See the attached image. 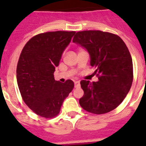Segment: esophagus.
Instances as JSON below:
<instances>
[{"instance_id": "1", "label": "esophagus", "mask_w": 146, "mask_h": 146, "mask_svg": "<svg viewBox=\"0 0 146 146\" xmlns=\"http://www.w3.org/2000/svg\"><path fill=\"white\" fill-rule=\"evenodd\" d=\"M74 86H75V88H80V82H75V83H74Z\"/></svg>"}]
</instances>
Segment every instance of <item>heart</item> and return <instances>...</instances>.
I'll return each mask as SVG.
<instances>
[{
  "label": "heart",
  "mask_w": 146,
  "mask_h": 146,
  "mask_svg": "<svg viewBox=\"0 0 146 146\" xmlns=\"http://www.w3.org/2000/svg\"><path fill=\"white\" fill-rule=\"evenodd\" d=\"M64 52H63V54H62V56H64Z\"/></svg>",
  "instance_id": "1"
}]
</instances>
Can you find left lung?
<instances>
[{
  "label": "left lung",
  "mask_w": 146,
  "mask_h": 146,
  "mask_svg": "<svg viewBox=\"0 0 146 146\" xmlns=\"http://www.w3.org/2000/svg\"><path fill=\"white\" fill-rule=\"evenodd\" d=\"M73 42L89 53L98 82H80L84 95L80 104L85 111L102 114L113 111L123 101L133 80V60L128 48L117 35L100 30L76 33Z\"/></svg>",
  "instance_id": "left-lung-1"
}]
</instances>
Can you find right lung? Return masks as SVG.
<instances>
[{
    "label": "right lung",
    "instance_id": "obj_1",
    "mask_svg": "<svg viewBox=\"0 0 146 146\" xmlns=\"http://www.w3.org/2000/svg\"><path fill=\"white\" fill-rule=\"evenodd\" d=\"M75 33H40L29 40L22 50L17 67V84L24 102L40 117L58 115L64 99L74 87L71 80L64 83L56 81L54 73Z\"/></svg>",
    "mask_w": 146,
    "mask_h": 146
}]
</instances>
